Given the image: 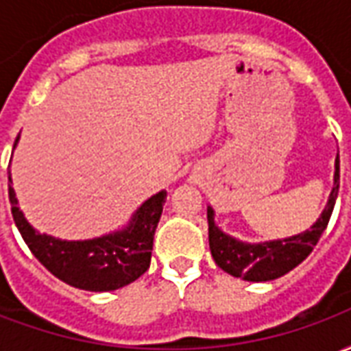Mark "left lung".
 <instances>
[{
  "label": "left lung",
  "instance_id": "1",
  "mask_svg": "<svg viewBox=\"0 0 351 351\" xmlns=\"http://www.w3.org/2000/svg\"><path fill=\"white\" fill-rule=\"evenodd\" d=\"M339 156L335 160V182L332 190L327 199V205L319 214L316 223L299 235L278 239V241H267V243H243L233 237L226 235L214 221L213 206L206 208V220H208V244L214 261L235 278H243L246 282H269L284 276L286 272L295 269L308 258L319 237L327 228L331 218L335 201L339 195Z\"/></svg>",
  "mask_w": 351,
  "mask_h": 351
}]
</instances>
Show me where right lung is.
<instances>
[{
    "label": "right lung",
    "mask_w": 351,
    "mask_h": 351,
    "mask_svg": "<svg viewBox=\"0 0 351 351\" xmlns=\"http://www.w3.org/2000/svg\"><path fill=\"white\" fill-rule=\"evenodd\" d=\"M19 138L20 135L14 141V148ZM165 199V190L146 199L123 229L86 241H65L39 233L20 210L16 193L9 186L12 218L27 248L56 278L86 291H114L148 271L154 233Z\"/></svg>",
    "instance_id": "add662e5"
}]
</instances>
